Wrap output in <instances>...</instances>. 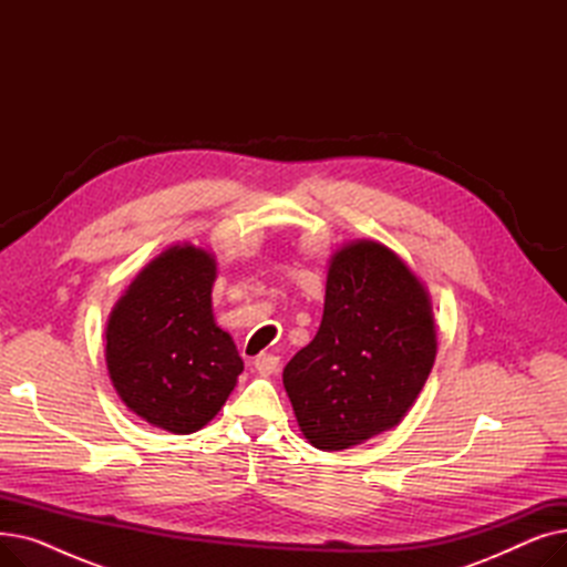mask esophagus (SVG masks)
Returning a JSON list of instances; mask_svg holds the SVG:
<instances>
[{
  "label": "esophagus",
  "instance_id": "34e87169",
  "mask_svg": "<svg viewBox=\"0 0 567 567\" xmlns=\"http://www.w3.org/2000/svg\"><path fill=\"white\" fill-rule=\"evenodd\" d=\"M278 363H280V359H278V355H271V353H259L257 359L252 361L259 377H271L278 370Z\"/></svg>",
  "mask_w": 567,
  "mask_h": 567
}]
</instances>
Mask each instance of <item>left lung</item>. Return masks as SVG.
Here are the masks:
<instances>
[{
	"mask_svg": "<svg viewBox=\"0 0 567 567\" xmlns=\"http://www.w3.org/2000/svg\"><path fill=\"white\" fill-rule=\"evenodd\" d=\"M434 359L425 282L389 246L361 238L331 255L319 331L282 383L303 436L333 453L400 425Z\"/></svg>",
	"mask_w": 567,
	"mask_h": 567,
	"instance_id": "8db88e82",
	"label": "left lung"
}]
</instances>
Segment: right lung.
<instances>
[{
	"label": "right lung",
	"mask_w": 567,
	"mask_h": 567,
	"mask_svg": "<svg viewBox=\"0 0 567 567\" xmlns=\"http://www.w3.org/2000/svg\"><path fill=\"white\" fill-rule=\"evenodd\" d=\"M216 255L165 248L133 278L105 326V365L122 402L172 434L202 430L227 402L244 361L214 317Z\"/></svg>",
	"instance_id": "obj_1"
}]
</instances>
